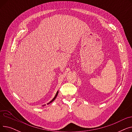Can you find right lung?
Returning a JSON list of instances; mask_svg holds the SVG:
<instances>
[{
  "label": "right lung",
  "mask_w": 132,
  "mask_h": 132,
  "mask_svg": "<svg viewBox=\"0 0 132 132\" xmlns=\"http://www.w3.org/2000/svg\"><path fill=\"white\" fill-rule=\"evenodd\" d=\"M58 91L57 92V93H56V94H55V96H54V97L49 102V103H47V104H50V103H52L55 99V98H56L57 97V95H58Z\"/></svg>",
  "instance_id": "right-lung-1"
}]
</instances>
